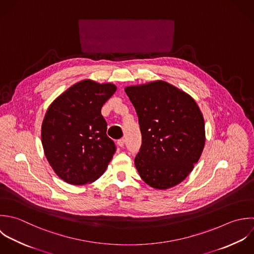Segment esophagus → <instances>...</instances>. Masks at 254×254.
Here are the masks:
<instances>
[{
  "label": "esophagus",
  "instance_id": "esophagus-1",
  "mask_svg": "<svg viewBox=\"0 0 254 254\" xmlns=\"http://www.w3.org/2000/svg\"><path fill=\"white\" fill-rule=\"evenodd\" d=\"M117 143H118V145H119V146L123 147V146L125 145V143H126V140H125V138L123 137V138H120V139L117 141Z\"/></svg>",
  "mask_w": 254,
  "mask_h": 254
}]
</instances>
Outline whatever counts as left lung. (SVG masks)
I'll use <instances>...</instances> for the list:
<instances>
[{
  "instance_id": "8db88e82",
  "label": "left lung",
  "mask_w": 254,
  "mask_h": 254,
  "mask_svg": "<svg viewBox=\"0 0 254 254\" xmlns=\"http://www.w3.org/2000/svg\"><path fill=\"white\" fill-rule=\"evenodd\" d=\"M135 108L142 144L134 164L150 187L165 190L181 183L203 152L206 132L195 100L161 81L125 89Z\"/></svg>"
}]
</instances>
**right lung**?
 <instances>
[{
	"label": "right lung",
	"instance_id": "add662e5",
	"mask_svg": "<svg viewBox=\"0 0 254 254\" xmlns=\"http://www.w3.org/2000/svg\"><path fill=\"white\" fill-rule=\"evenodd\" d=\"M116 90L112 83L83 80L58 96L47 109L41 125L44 154L66 183H92L112 160L116 145L107 135L101 109Z\"/></svg>",
	"mask_w": 254,
	"mask_h": 254
}]
</instances>
